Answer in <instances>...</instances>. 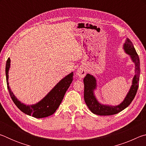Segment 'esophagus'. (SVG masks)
<instances>
[{"label": "esophagus", "mask_w": 146, "mask_h": 146, "mask_svg": "<svg viewBox=\"0 0 146 146\" xmlns=\"http://www.w3.org/2000/svg\"><path fill=\"white\" fill-rule=\"evenodd\" d=\"M86 73H87V71H86V69L84 68L80 67L78 68L77 71H76V75L78 76L80 78H83L86 76Z\"/></svg>", "instance_id": "1"}]
</instances>
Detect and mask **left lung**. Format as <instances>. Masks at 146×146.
<instances>
[{
	"instance_id": "1",
	"label": "left lung",
	"mask_w": 146,
	"mask_h": 146,
	"mask_svg": "<svg viewBox=\"0 0 146 146\" xmlns=\"http://www.w3.org/2000/svg\"><path fill=\"white\" fill-rule=\"evenodd\" d=\"M123 49L125 53L129 55L132 62L135 64V75L133 78L132 85L131 86L129 91L120 104L117 106L106 105L98 102L94 92L97 88V79L95 76L89 73L84 78V97L85 102L90 110L94 114L100 116L117 114L129 106L134 99L139 84L140 73V59L138 54L136 52L134 46L128 38L125 39V42L123 45Z\"/></svg>"
}]
</instances>
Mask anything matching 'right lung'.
Here are the masks:
<instances>
[{
	"instance_id": "obj_1",
	"label": "right lung",
	"mask_w": 146,
	"mask_h": 146,
	"mask_svg": "<svg viewBox=\"0 0 146 146\" xmlns=\"http://www.w3.org/2000/svg\"><path fill=\"white\" fill-rule=\"evenodd\" d=\"M10 58H8L6 64V76L8 89L12 100L21 111L36 118L47 117L53 115L57 110L63 100L64 95L73 81V72H71L60 80L42 99L32 105H26L17 99L9 86V70Z\"/></svg>"
}]
</instances>
